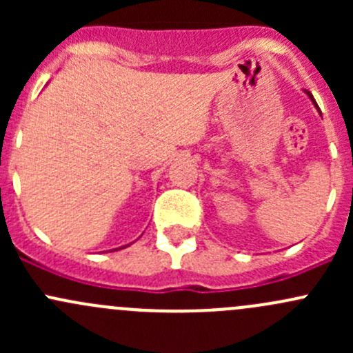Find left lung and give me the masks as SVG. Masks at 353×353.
Segmentation results:
<instances>
[{"label":"left lung","instance_id":"1","mask_svg":"<svg viewBox=\"0 0 353 353\" xmlns=\"http://www.w3.org/2000/svg\"><path fill=\"white\" fill-rule=\"evenodd\" d=\"M305 94H307V95H309V97H311V101H312V104H314V105H316V108H318V104H316V101H314V97H312V95H311V94H309V92H305Z\"/></svg>","mask_w":353,"mask_h":353}]
</instances>
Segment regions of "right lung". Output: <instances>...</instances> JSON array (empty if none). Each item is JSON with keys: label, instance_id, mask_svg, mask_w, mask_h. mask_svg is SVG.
I'll use <instances>...</instances> for the list:
<instances>
[{"label": "right lung", "instance_id": "add662e5", "mask_svg": "<svg viewBox=\"0 0 353 353\" xmlns=\"http://www.w3.org/2000/svg\"><path fill=\"white\" fill-rule=\"evenodd\" d=\"M119 249H121V248H119ZM114 251H116V249H114Z\"/></svg>", "mask_w": 353, "mask_h": 353}]
</instances>
